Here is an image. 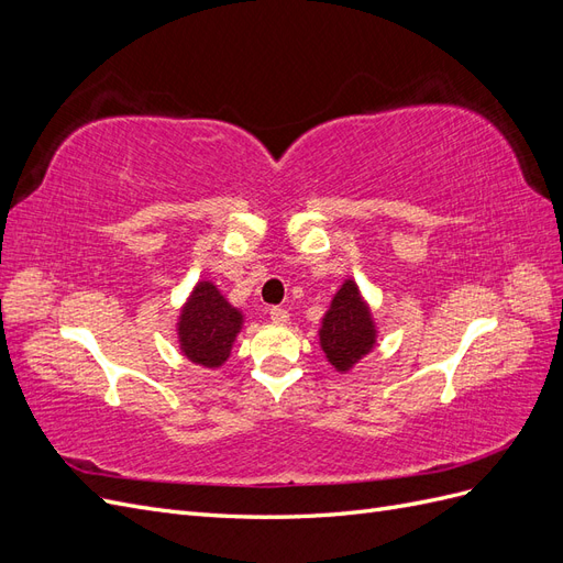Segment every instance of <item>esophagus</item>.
<instances>
[{
  "mask_svg": "<svg viewBox=\"0 0 563 563\" xmlns=\"http://www.w3.org/2000/svg\"><path fill=\"white\" fill-rule=\"evenodd\" d=\"M269 319L275 323H288V319H291V317H288V312L284 308H272Z\"/></svg>",
  "mask_w": 563,
  "mask_h": 563,
  "instance_id": "34e87169",
  "label": "esophagus"
}]
</instances>
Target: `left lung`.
Listing matches in <instances>:
<instances>
[{"label": "left lung", "mask_w": 563, "mask_h": 563, "mask_svg": "<svg viewBox=\"0 0 563 563\" xmlns=\"http://www.w3.org/2000/svg\"><path fill=\"white\" fill-rule=\"evenodd\" d=\"M319 323V347L338 373H350L378 345V323L352 277L340 284Z\"/></svg>", "instance_id": "left-lung-1"}]
</instances>
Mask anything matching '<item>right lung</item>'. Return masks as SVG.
<instances>
[{
	"label": "right lung",
	"mask_w": 563,
	"mask_h": 563,
	"mask_svg": "<svg viewBox=\"0 0 563 563\" xmlns=\"http://www.w3.org/2000/svg\"><path fill=\"white\" fill-rule=\"evenodd\" d=\"M244 329V312L223 296L211 279H199L185 298L176 321L178 350L201 368H220Z\"/></svg>",
	"instance_id": "right-lung-1"
}]
</instances>
